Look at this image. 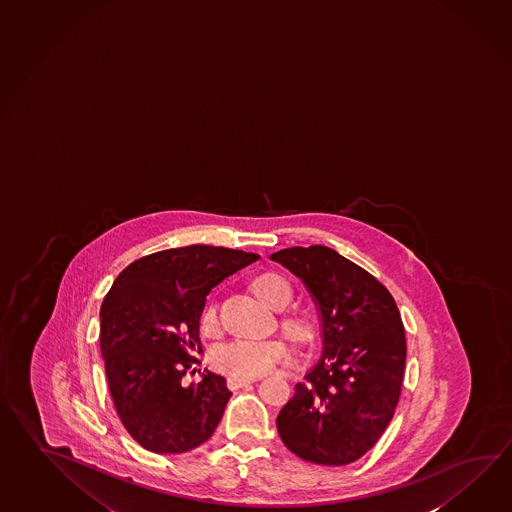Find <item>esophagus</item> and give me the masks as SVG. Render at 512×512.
<instances>
[{"mask_svg": "<svg viewBox=\"0 0 512 512\" xmlns=\"http://www.w3.org/2000/svg\"><path fill=\"white\" fill-rule=\"evenodd\" d=\"M250 383H253V379H244V377H228V388H231V390H237V388L250 385Z\"/></svg>", "mask_w": 512, "mask_h": 512, "instance_id": "obj_1", "label": "esophagus"}]
</instances>
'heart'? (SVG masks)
Here are the masks:
<instances>
[{"label": "heart", "instance_id": "obj_1", "mask_svg": "<svg viewBox=\"0 0 512 512\" xmlns=\"http://www.w3.org/2000/svg\"><path fill=\"white\" fill-rule=\"evenodd\" d=\"M253 290L264 303L273 310H284L292 303L293 286L284 275L277 272H264L253 279ZM200 326L204 334L213 335L219 332V310L217 304L208 303L200 315ZM282 330L286 334L304 341L313 332L312 319L304 313H288L281 319ZM290 357V348L281 339H235L231 343L220 346L213 354V363L220 372L231 377H253L268 374L273 366L279 365Z\"/></svg>", "mask_w": 512, "mask_h": 512}]
</instances>
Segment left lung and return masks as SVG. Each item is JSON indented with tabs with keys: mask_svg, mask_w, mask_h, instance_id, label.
Here are the masks:
<instances>
[{
	"mask_svg": "<svg viewBox=\"0 0 512 512\" xmlns=\"http://www.w3.org/2000/svg\"><path fill=\"white\" fill-rule=\"evenodd\" d=\"M272 261L303 279L323 319V355L277 416L282 443L317 465L365 456L394 418L407 339L396 301L374 275L321 244Z\"/></svg>",
	"mask_w": 512,
	"mask_h": 512,
	"instance_id": "obj_1",
	"label": "left lung"
}]
</instances>
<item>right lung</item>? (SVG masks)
Masks as SVG:
<instances>
[{
	"label": "right lung",
	"mask_w": 512,
	"mask_h": 512,
	"mask_svg": "<svg viewBox=\"0 0 512 512\" xmlns=\"http://www.w3.org/2000/svg\"><path fill=\"white\" fill-rule=\"evenodd\" d=\"M257 253L193 244L131 262L100 308V350L118 418L144 449L182 454L211 438L231 392L206 370L182 386L202 352L206 295Z\"/></svg>",
	"instance_id": "1"
}]
</instances>
